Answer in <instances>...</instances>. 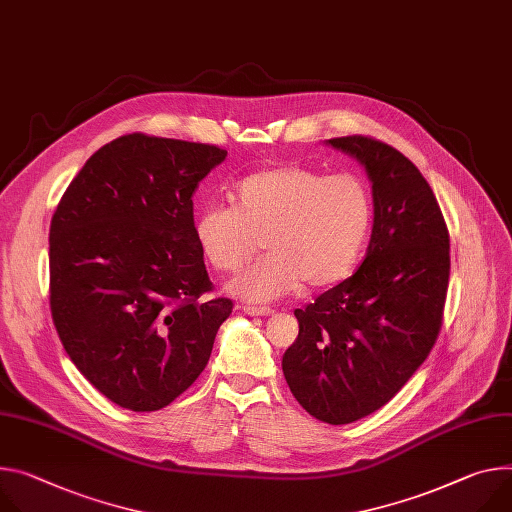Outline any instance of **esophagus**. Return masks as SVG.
I'll return each mask as SVG.
<instances>
[{
    "label": "esophagus",
    "mask_w": 512,
    "mask_h": 512,
    "mask_svg": "<svg viewBox=\"0 0 512 512\" xmlns=\"http://www.w3.org/2000/svg\"><path fill=\"white\" fill-rule=\"evenodd\" d=\"M245 312H247L249 316H267V314H271L273 310L267 308V306H245Z\"/></svg>",
    "instance_id": "esophagus-1"
}]
</instances>
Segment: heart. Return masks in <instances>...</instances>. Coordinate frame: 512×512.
<instances>
[{
	"label": "heart",
	"mask_w": 512,
	"mask_h": 512,
	"mask_svg": "<svg viewBox=\"0 0 512 512\" xmlns=\"http://www.w3.org/2000/svg\"><path fill=\"white\" fill-rule=\"evenodd\" d=\"M230 202L232 208H202L194 237L218 273L241 269L263 241L267 255L228 282L232 296L255 304L292 294L304 282L327 288L345 280L374 226V196L353 173L271 167L232 185Z\"/></svg>",
	"instance_id": "heart-1"
}]
</instances>
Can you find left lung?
Here are the masks:
<instances>
[{
	"instance_id": "8db88e82",
	"label": "left lung",
	"mask_w": 512,
	"mask_h": 512,
	"mask_svg": "<svg viewBox=\"0 0 512 512\" xmlns=\"http://www.w3.org/2000/svg\"><path fill=\"white\" fill-rule=\"evenodd\" d=\"M374 194V228L357 271L294 314L300 333L282 369L300 406L349 425L390 402L429 357L443 322L449 232L427 179L371 136L331 138Z\"/></svg>"
}]
</instances>
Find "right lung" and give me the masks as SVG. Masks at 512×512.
<instances>
[{
	"instance_id": "1",
	"label": "right lung",
	"mask_w": 512,
	"mask_h": 512,
	"mask_svg": "<svg viewBox=\"0 0 512 512\" xmlns=\"http://www.w3.org/2000/svg\"><path fill=\"white\" fill-rule=\"evenodd\" d=\"M226 151L124 134L91 155L49 232L59 339L114 404L165 408L204 371L232 300L214 290L194 237V194Z\"/></svg>"
}]
</instances>
